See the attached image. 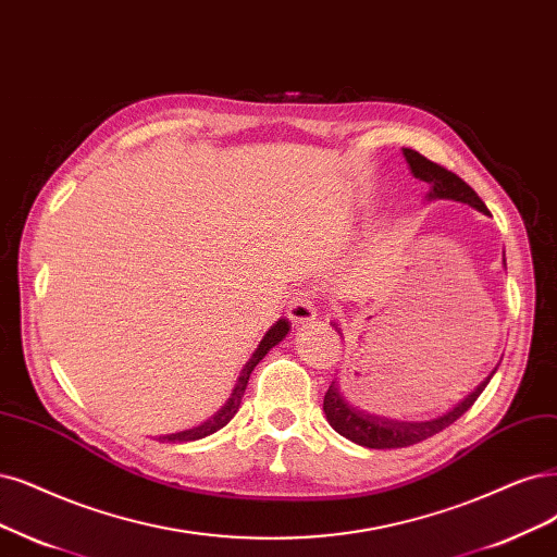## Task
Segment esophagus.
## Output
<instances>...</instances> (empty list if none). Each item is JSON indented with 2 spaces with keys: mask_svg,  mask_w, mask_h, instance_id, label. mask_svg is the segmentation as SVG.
Wrapping results in <instances>:
<instances>
[{
  "mask_svg": "<svg viewBox=\"0 0 557 557\" xmlns=\"http://www.w3.org/2000/svg\"><path fill=\"white\" fill-rule=\"evenodd\" d=\"M286 314L296 325H307L317 319V300L310 292H300L289 300L286 307Z\"/></svg>",
  "mask_w": 557,
  "mask_h": 557,
  "instance_id": "34e87169",
  "label": "esophagus"
}]
</instances>
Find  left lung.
<instances>
[{
	"label": "left lung",
	"instance_id": "left-lung-1",
	"mask_svg": "<svg viewBox=\"0 0 557 557\" xmlns=\"http://www.w3.org/2000/svg\"><path fill=\"white\" fill-rule=\"evenodd\" d=\"M401 151L408 162L410 174L429 183L431 190L426 193V201H438V199L461 201V203L472 206L475 211L488 215V209L478 197V193L472 190L470 185L466 181H461L457 174H451L449 170L441 168V164H436V162H431L429 158H424L422 153H418L413 149H401ZM333 325H335V331L342 335L335 321H333ZM493 374H496V369H493L491 376ZM491 376H486L455 408H449L447 413H443L438 418H431V420H395V418H385V416H376V413H367V410L354 406L342 395L339 383L335 379L323 397V413H325V420L331 422V426L337 431L339 436L354 441L362 447H372V449L408 447V445H416L420 441L436 436L438 431H443L451 422H457L466 413V410L478 401L482 389L488 385Z\"/></svg>",
	"mask_w": 557,
	"mask_h": 557
}]
</instances>
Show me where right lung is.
I'll return each instance as SVG.
<instances>
[{
	"label": "right lung",
	"instance_id": "right-lung-1",
	"mask_svg": "<svg viewBox=\"0 0 557 557\" xmlns=\"http://www.w3.org/2000/svg\"><path fill=\"white\" fill-rule=\"evenodd\" d=\"M289 331H292L289 319H280V321H275V323L271 325V331H268V333L263 335V339L259 342V346H257V351L252 354V358L245 362L243 372H240V376H238V381H236V385H234L232 397L226 399V404L218 410V413H215L213 418H209V420L197 424V426H193V429L176 431V434L156 436V441H162V443H188V441H199V438H206V436L215 434V431H220L224 424H230V420L238 413L240 399H243V395H245L247 381H250V374L255 372V367L265 358V354L271 351V348H273L275 344H280L286 335H289Z\"/></svg>",
	"mask_w": 557,
	"mask_h": 557
}]
</instances>
